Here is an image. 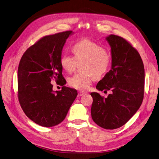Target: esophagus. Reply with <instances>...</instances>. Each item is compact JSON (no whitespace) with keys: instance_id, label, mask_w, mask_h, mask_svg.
Returning <instances> with one entry per match:
<instances>
[{"instance_id":"obj_1","label":"esophagus","mask_w":159,"mask_h":159,"mask_svg":"<svg viewBox=\"0 0 159 159\" xmlns=\"http://www.w3.org/2000/svg\"><path fill=\"white\" fill-rule=\"evenodd\" d=\"M85 94V92H84V91H78V96H82Z\"/></svg>"}]
</instances>
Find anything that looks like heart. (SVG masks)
Masks as SVG:
<instances>
[{"mask_svg": "<svg viewBox=\"0 0 159 159\" xmlns=\"http://www.w3.org/2000/svg\"><path fill=\"white\" fill-rule=\"evenodd\" d=\"M74 57L64 54L60 57L61 68L73 71L77 63H81L82 74H75L68 80L71 87L79 90L88 89L95 79H99L109 71L111 57L103 47L93 41L84 39L76 42L71 47Z\"/></svg>", "mask_w": 159, "mask_h": 159, "instance_id": "1", "label": "heart"}]
</instances>
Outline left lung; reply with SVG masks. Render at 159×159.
Wrapping results in <instances>:
<instances>
[{
	"label": "left lung",
	"mask_w": 159,
	"mask_h": 159,
	"mask_svg": "<svg viewBox=\"0 0 159 159\" xmlns=\"http://www.w3.org/2000/svg\"><path fill=\"white\" fill-rule=\"evenodd\" d=\"M111 47V69L96 85L99 91H110L103 98L97 92L91 114L93 121L105 129L121 127L135 114L144 95L145 68L139 52L124 39L111 34L105 38Z\"/></svg>",
	"instance_id": "8db88e82"
}]
</instances>
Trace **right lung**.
Masks as SVG:
<instances>
[{
	"instance_id": "add662e5",
	"label": "right lung",
	"mask_w": 159,
	"mask_h": 159,
	"mask_svg": "<svg viewBox=\"0 0 159 159\" xmlns=\"http://www.w3.org/2000/svg\"><path fill=\"white\" fill-rule=\"evenodd\" d=\"M72 31L46 36L23 54L18 69V100L26 116L45 127L64 121L78 95L76 89L64 86L60 57L63 47ZM55 80L63 87L52 90Z\"/></svg>"
}]
</instances>
